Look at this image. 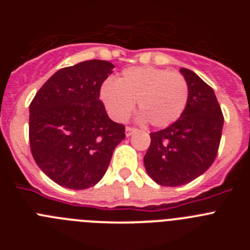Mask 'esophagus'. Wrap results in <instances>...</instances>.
<instances>
[{
  "label": "esophagus",
  "mask_w": 250,
  "mask_h": 250,
  "mask_svg": "<svg viewBox=\"0 0 250 250\" xmlns=\"http://www.w3.org/2000/svg\"><path fill=\"white\" fill-rule=\"evenodd\" d=\"M135 131H136V129L132 126H126V129H125V134H126V136L132 135V134H134Z\"/></svg>",
  "instance_id": "1"
}]
</instances>
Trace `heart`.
<instances>
[{
  "instance_id": "heart-1",
  "label": "heart",
  "mask_w": 250,
  "mask_h": 250,
  "mask_svg": "<svg viewBox=\"0 0 250 250\" xmlns=\"http://www.w3.org/2000/svg\"><path fill=\"white\" fill-rule=\"evenodd\" d=\"M101 99L114 120H126L138 101L140 120H147L155 127H167L184 112L189 85L180 72L152 66L129 67L116 83H104Z\"/></svg>"
}]
</instances>
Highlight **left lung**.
I'll use <instances>...</instances> for the list:
<instances>
[{"label": "left lung", "instance_id": "obj_1", "mask_svg": "<svg viewBox=\"0 0 250 250\" xmlns=\"http://www.w3.org/2000/svg\"><path fill=\"white\" fill-rule=\"evenodd\" d=\"M180 72L189 85L187 107L170 126L150 134L151 143L144 156L150 178L164 187L187 184L210 167L224 124L214 90L191 70Z\"/></svg>", "mask_w": 250, "mask_h": 250}]
</instances>
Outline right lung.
<instances>
[{
  "mask_svg": "<svg viewBox=\"0 0 250 250\" xmlns=\"http://www.w3.org/2000/svg\"><path fill=\"white\" fill-rule=\"evenodd\" d=\"M115 66L89 60L63 67L30 104V147L36 164L55 183L87 189L106 173L125 126L107 116L100 89Z\"/></svg>",
  "mask_w": 250,
  "mask_h": 250,
  "instance_id": "add662e5",
  "label": "right lung"
}]
</instances>
